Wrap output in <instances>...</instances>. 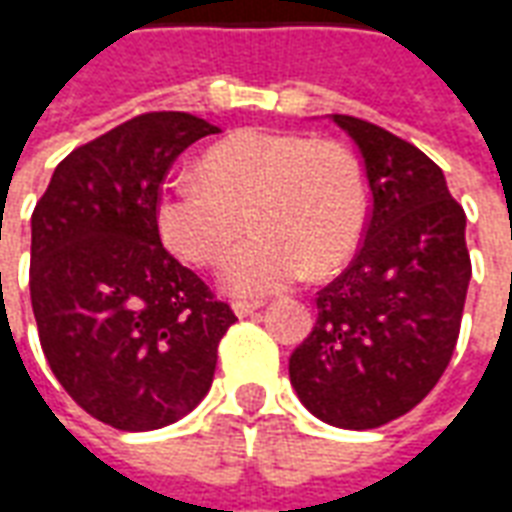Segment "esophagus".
I'll return each instance as SVG.
<instances>
[{
  "label": "esophagus",
  "instance_id": "34e87169",
  "mask_svg": "<svg viewBox=\"0 0 512 512\" xmlns=\"http://www.w3.org/2000/svg\"><path fill=\"white\" fill-rule=\"evenodd\" d=\"M266 301H246V299H235L230 307H233V312L238 315V318H246V315H252V312H257L260 307H263Z\"/></svg>",
  "mask_w": 512,
  "mask_h": 512
}]
</instances>
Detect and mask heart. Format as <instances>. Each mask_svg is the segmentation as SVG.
Returning a JSON list of instances; mask_svg holds the SVG:
<instances>
[{"label":"heart","mask_w":512,"mask_h":512,"mask_svg":"<svg viewBox=\"0 0 512 512\" xmlns=\"http://www.w3.org/2000/svg\"><path fill=\"white\" fill-rule=\"evenodd\" d=\"M202 178L161 186L156 224L172 255L213 266L246 230L257 233L224 257L219 282L233 296H266L312 266L332 271L351 257L367 224V183L354 153L288 131H238L202 156Z\"/></svg>","instance_id":"heart-1"}]
</instances>
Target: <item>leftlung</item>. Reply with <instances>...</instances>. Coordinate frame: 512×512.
Here are the masks:
<instances>
[{"instance_id": "left-lung-1", "label": "left lung", "mask_w": 512, "mask_h": 512, "mask_svg": "<svg viewBox=\"0 0 512 512\" xmlns=\"http://www.w3.org/2000/svg\"><path fill=\"white\" fill-rule=\"evenodd\" d=\"M329 117L359 147L370 216L354 263L315 299L290 384L323 422L370 430L411 411L450 365L472 279L466 213L419 147L359 117Z\"/></svg>"}]
</instances>
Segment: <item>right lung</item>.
Returning <instances> with one entry per match:
<instances>
[{
	"label": "right lung",
	"instance_id": "1",
	"mask_svg": "<svg viewBox=\"0 0 512 512\" xmlns=\"http://www.w3.org/2000/svg\"><path fill=\"white\" fill-rule=\"evenodd\" d=\"M208 134L202 117L150 112L62 158L32 213L29 296L65 392L117 430H156L208 395L235 323L161 246L156 202L172 161Z\"/></svg>",
	"mask_w": 512,
	"mask_h": 512
}]
</instances>
